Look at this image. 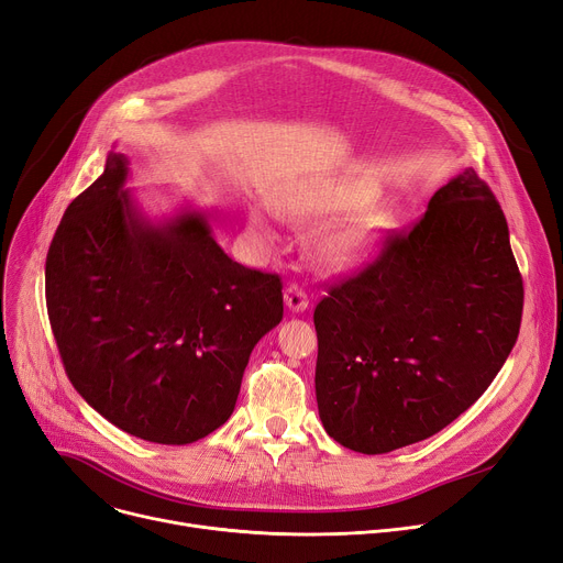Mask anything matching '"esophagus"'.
<instances>
[{"label":"esophagus","instance_id":"esophagus-1","mask_svg":"<svg viewBox=\"0 0 563 563\" xmlns=\"http://www.w3.org/2000/svg\"><path fill=\"white\" fill-rule=\"evenodd\" d=\"M285 303H287V308L291 312H303V310H308L310 299H308V294L297 283H291L285 289Z\"/></svg>","mask_w":563,"mask_h":563}]
</instances>
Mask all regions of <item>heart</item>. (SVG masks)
I'll list each match as a JSON object with an SVG mask.
<instances>
[{
	"mask_svg": "<svg viewBox=\"0 0 563 563\" xmlns=\"http://www.w3.org/2000/svg\"><path fill=\"white\" fill-rule=\"evenodd\" d=\"M374 196V189L363 183H314L280 191L274 198V207L280 219L301 228L340 218V222L323 225L312 234L310 249L323 269L344 272L361 264L388 228V219L378 212L355 214ZM251 225L260 234H269V223L257 210L251 212Z\"/></svg>",
	"mask_w": 563,
	"mask_h": 563,
	"instance_id": "heart-1",
	"label": "heart"
}]
</instances>
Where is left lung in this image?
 <instances>
[{
    "label": "left lung",
    "mask_w": 563,
    "mask_h": 563,
    "mask_svg": "<svg viewBox=\"0 0 563 563\" xmlns=\"http://www.w3.org/2000/svg\"><path fill=\"white\" fill-rule=\"evenodd\" d=\"M522 276L490 187L465 168L422 219L314 308L319 418L342 448L386 454L475 404L520 333Z\"/></svg>",
    "instance_id": "obj_1"
}]
</instances>
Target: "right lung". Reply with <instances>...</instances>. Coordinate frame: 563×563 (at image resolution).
Listing matches in <instances>:
<instances>
[{"label": "right lung", "instance_id": "1", "mask_svg": "<svg viewBox=\"0 0 563 563\" xmlns=\"http://www.w3.org/2000/svg\"><path fill=\"white\" fill-rule=\"evenodd\" d=\"M128 159L58 223L45 262L52 333L75 390L141 440L187 445L232 416L251 351L283 319V283L230 260L200 212L151 223Z\"/></svg>", "mask_w": 563, "mask_h": 563}]
</instances>
